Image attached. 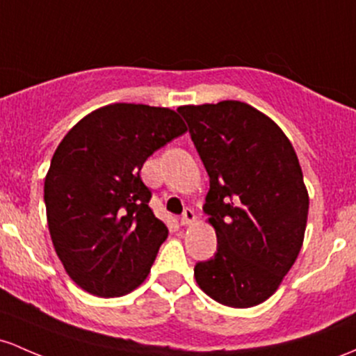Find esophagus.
Returning <instances> with one entry per match:
<instances>
[{"label": "esophagus", "mask_w": 356, "mask_h": 356, "mask_svg": "<svg viewBox=\"0 0 356 356\" xmlns=\"http://www.w3.org/2000/svg\"><path fill=\"white\" fill-rule=\"evenodd\" d=\"M194 221H196V214H194L193 209L187 208V209L184 211V214H182L181 222H182V225H193Z\"/></svg>", "instance_id": "34e87169"}]
</instances>
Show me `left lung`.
<instances>
[{"instance_id": "1", "label": "left lung", "mask_w": 356, "mask_h": 356, "mask_svg": "<svg viewBox=\"0 0 356 356\" xmlns=\"http://www.w3.org/2000/svg\"><path fill=\"white\" fill-rule=\"evenodd\" d=\"M177 111L208 170L204 209L218 238L216 255L194 267L197 286L225 306H259L304 241L309 194L294 147L275 121L241 101Z\"/></svg>"}]
</instances>
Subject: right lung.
<instances>
[{
  "label": "right lung",
  "instance_id": "add662e5",
  "mask_svg": "<svg viewBox=\"0 0 356 356\" xmlns=\"http://www.w3.org/2000/svg\"><path fill=\"white\" fill-rule=\"evenodd\" d=\"M177 111L113 103L77 121L45 175L47 225L74 282L97 298L135 291L169 229L148 208L145 160L186 134Z\"/></svg>",
  "mask_w": 356,
  "mask_h": 356
}]
</instances>
